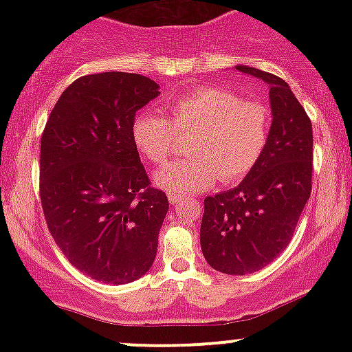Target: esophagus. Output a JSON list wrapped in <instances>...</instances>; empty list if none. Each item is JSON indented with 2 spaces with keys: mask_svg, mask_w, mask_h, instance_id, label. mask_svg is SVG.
Returning <instances> with one entry per match:
<instances>
[{
  "mask_svg": "<svg viewBox=\"0 0 352 352\" xmlns=\"http://www.w3.org/2000/svg\"><path fill=\"white\" fill-rule=\"evenodd\" d=\"M180 200H182V195H177V193H168V201H170L172 205L179 204Z\"/></svg>",
  "mask_w": 352,
  "mask_h": 352,
  "instance_id": "1",
  "label": "esophagus"
}]
</instances>
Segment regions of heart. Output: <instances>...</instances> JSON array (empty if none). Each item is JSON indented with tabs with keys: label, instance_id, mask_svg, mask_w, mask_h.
Listing matches in <instances>:
<instances>
[{
	"label": "heart",
	"instance_id": "heart-1",
	"mask_svg": "<svg viewBox=\"0 0 352 352\" xmlns=\"http://www.w3.org/2000/svg\"><path fill=\"white\" fill-rule=\"evenodd\" d=\"M168 120L142 112L132 124L137 151L153 164H164L173 151L175 134H190V159L165 165L153 175L159 188L170 193L207 190L218 177L225 184L241 180L260 160L268 139L265 106L241 100L235 92L201 86L172 100Z\"/></svg>",
	"mask_w": 352,
	"mask_h": 352
}]
</instances>
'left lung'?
I'll return each instance as SVG.
<instances>
[{"mask_svg":"<svg viewBox=\"0 0 352 352\" xmlns=\"http://www.w3.org/2000/svg\"><path fill=\"white\" fill-rule=\"evenodd\" d=\"M235 71L268 84L272 127L241 184L205 199L200 245L213 270L241 276L272 263L292 241L311 193L313 127L281 78L245 64Z\"/></svg>","mask_w":352,"mask_h":352,"instance_id":"1","label":"left lung"}]
</instances>
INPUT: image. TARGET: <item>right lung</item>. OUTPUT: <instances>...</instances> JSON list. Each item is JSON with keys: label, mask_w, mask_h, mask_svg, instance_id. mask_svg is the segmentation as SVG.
<instances>
[{"label": "right lung", "mask_w": 352, "mask_h": 352, "mask_svg": "<svg viewBox=\"0 0 352 352\" xmlns=\"http://www.w3.org/2000/svg\"><path fill=\"white\" fill-rule=\"evenodd\" d=\"M159 89L131 72L82 76L60 94L44 127L39 193L47 228L92 280L125 285L155 260L168 200L151 187L132 124Z\"/></svg>", "instance_id": "add662e5"}]
</instances>
